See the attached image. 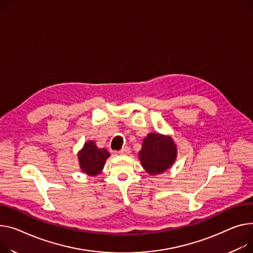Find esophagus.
I'll list each match as a JSON object with an SVG mask.
<instances>
[{"mask_svg": "<svg viewBox=\"0 0 253 253\" xmlns=\"http://www.w3.org/2000/svg\"><path fill=\"white\" fill-rule=\"evenodd\" d=\"M130 151H131V149H130L129 146H124L122 149H120L119 151H118V154H120V155H129Z\"/></svg>", "mask_w": 253, "mask_h": 253, "instance_id": "1", "label": "esophagus"}]
</instances>
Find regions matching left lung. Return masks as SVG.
Instances as JSON below:
<instances>
[{"instance_id": "8db88e82", "label": "left lung", "mask_w": 253, "mask_h": 253, "mask_svg": "<svg viewBox=\"0 0 253 253\" xmlns=\"http://www.w3.org/2000/svg\"><path fill=\"white\" fill-rule=\"evenodd\" d=\"M176 156L177 148L173 140L156 133H149L144 138L138 155L142 167L150 175L160 174L169 169Z\"/></svg>"}]
</instances>
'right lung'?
I'll use <instances>...</instances> for the list:
<instances>
[{
	"instance_id": "right-lung-1",
	"label": "right lung",
	"mask_w": 253,
	"mask_h": 253,
	"mask_svg": "<svg viewBox=\"0 0 253 253\" xmlns=\"http://www.w3.org/2000/svg\"><path fill=\"white\" fill-rule=\"evenodd\" d=\"M110 157L107 149H98L93 141L84 144L79 153V164L81 170L88 175H96L103 170L106 160Z\"/></svg>"
}]
</instances>
